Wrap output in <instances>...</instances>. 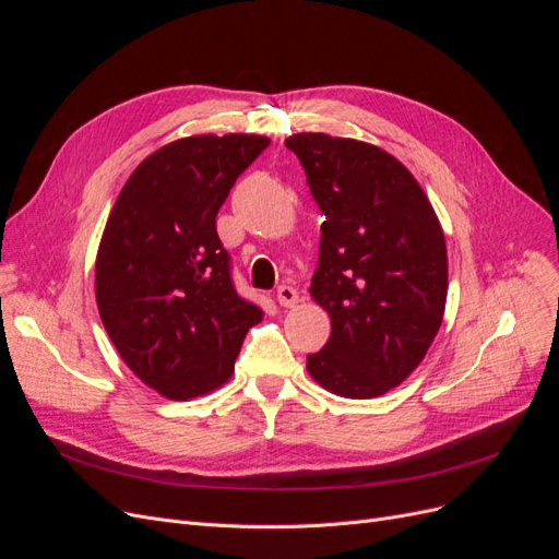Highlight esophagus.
I'll list each match as a JSON object with an SVG mask.
<instances>
[{"label":"esophagus","instance_id":"esophagus-1","mask_svg":"<svg viewBox=\"0 0 559 559\" xmlns=\"http://www.w3.org/2000/svg\"><path fill=\"white\" fill-rule=\"evenodd\" d=\"M276 299H278V304L283 306V308H292L295 306L297 301H299V292L292 287V285H281L278 289H276Z\"/></svg>","mask_w":559,"mask_h":559}]
</instances>
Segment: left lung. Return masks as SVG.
<instances>
[{
  "mask_svg": "<svg viewBox=\"0 0 559 559\" xmlns=\"http://www.w3.org/2000/svg\"><path fill=\"white\" fill-rule=\"evenodd\" d=\"M285 146L326 217L310 292L333 331L306 367L333 394L380 396L417 369L442 326V226L415 176L378 146L326 133H295Z\"/></svg>",
  "mask_w": 559,
  "mask_h": 559,
  "instance_id": "8db88e82",
  "label": "left lung"
}]
</instances>
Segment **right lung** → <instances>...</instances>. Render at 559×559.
<instances>
[{
	"label": "right lung",
	"instance_id": "add662e5",
	"mask_svg": "<svg viewBox=\"0 0 559 559\" xmlns=\"http://www.w3.org/2000/svg\"><path fill=\"white\" fill-rule=\"evenodd\" d=\"M267 144L249 133L165 144L135 167L106 222L95 267L104 329L133 373L167 399L226 383L262 319L235 289L217 213Z\"/></svg>",
	"mask_w": 559,
	"mask_h": 559
}]
</instances>
